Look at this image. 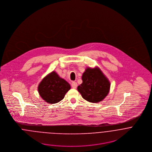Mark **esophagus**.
Returning a JSON list of instances; mask_svg holds the SVG:
<instances>
[{
    "mask_svg": "<svg viewBox=\"0 0 152 152\" xmlns=\"http://www.w3.org/2000/svg\"><path fill=\"white\" fill-rule=\"evenodd\" d=\"M71 87H72L73 88H76L77 87V84L75 82H72L71 83Z\"/></svg>",
    "mask_w": 152,
    "mask_h": 152,
    "instance_id": "34e87169",
    "label": "esophagus"
}]
</instances>
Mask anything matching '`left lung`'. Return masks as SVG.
Segmentation results:
<instances>
[{"instance_id": "8db88e82", "label": "left lung", "mask_w": 152, "mask_h": 152, "mask_svg": "<svg viewBox=\"0 0 152 152\" xmlns=\"http://www.w3.org/2000/svg\"><path fill=\"white\" fill-rule=\"evenodd\" d=\"M82 80L83 83L77 89L87 101L97 103L108 95L110 83L98 68H87L83 74Z\"/></svg>"}]
</instances>
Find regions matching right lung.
I'll use <instances>...</instances> for the list:
<instances>
[{
  "mask_svg": "<svg viewBox=\"0 0 152 152\" xmlns=\"http://www.w3.org/2000/svg\"><path fill=\"white\" fill-rule=\"evenodd\" d=\"M70 88V85L65 80L53 71L44 78L39 86L38 91L45 101L49 104H56L64 98Z\"/></svg>",
  "mask_w": 152,
  "mask_h": 152,
  "instance_id": "1",
  "label": "right lung"
}]
</instances>
